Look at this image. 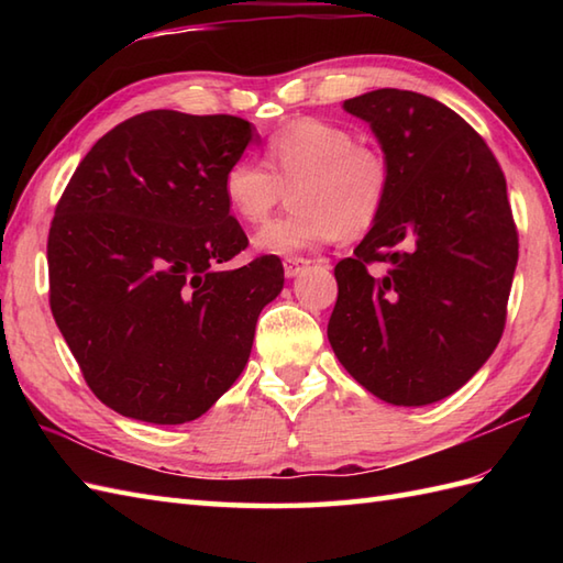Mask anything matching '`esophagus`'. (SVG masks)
I'll use <instances>...</instances> for the list:
<instances>
[{"label": "esophagus", "mask_w": 563, "mask_h": 563, "mask_svg": "<svg viewBox=\"0 0 563 563\" xmlns=\"http://www.w3.org/2000/svg\"><path fill=\"white\" fill-rule=\"evenodd\" d=\"M309 258H305V256H288L283 261V268H285V275H288V278H295L297 273H302L307 266H309Z\"/></svg>", "instance_id": "esophagus-1"}]
</instances>
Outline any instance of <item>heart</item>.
<instances>
[{
	"label": "heart",
	"instance_id": "1",
	"mask_svg": "<svg viewBox=\"0 0 563 563\" xmlns=\"http://www.w3.org/2000/svg\"><path fill=\"white\" fill-rule=\"evenodd\" d=\"M263 163L267 166L234 159L224 169L222 196L234 218L261 224L290 190L295 208L254 239L271 254H290L336 236L361 239L379 222L391 196L389 154L324 118H295L280 125L266 140Z\"/></svg>",
	"mask_w": 563,
	"mask_h": 563
}]
</instances>
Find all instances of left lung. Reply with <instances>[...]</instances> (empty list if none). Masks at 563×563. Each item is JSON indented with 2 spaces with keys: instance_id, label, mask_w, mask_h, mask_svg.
<instances>
[{
  "instance_id": "left-lung-1",
  "label": "left lung",
  "mask_w": 563,
  "mask_h": 563,
  "mask_svg": "<svg viewBox=\"0 0 563 563\" xmlns=\"http://www.w3.org/2000/svg\"><path fill=\"white\" fill-rule=\"evenodd\" d=\"M343 109L373 128L394 184L379 222L333 268L331 349L382 401L433 404L504 336L518 263L506 176L484 137L423 93L377 89Z\"/></svg>"
}]
</instances>
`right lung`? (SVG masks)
<instances>
[{"label":"right lung","instance_id":"right-lung-1","mask_svg":"<svg viewBox=\"0 0 563 563\" xmlns=\"http://www.w3.org/2000/svg\"><path fill=\"white\" fill-rule=\"evenodd\" d=\"M236 115L128 118L71 174L47 234L51 309L89 389L137 421L206 413L249 361L261 309L283 290L278 256L249 246L222 196L244 154Z\"/></svg>","mask_w":563,"mask_h":563}]
</instances>
